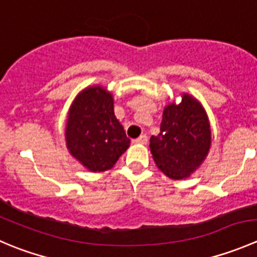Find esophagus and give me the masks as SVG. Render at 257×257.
Returning <instances> with one entry per match:
<instances>
[{
  "instance_id": "esophagus-1",
  "label": "esophagus",
  "mask_w": 257,
  "mask_h": 257,
  "mask_svg": "<svg viewBox=\"0 0 257 257\" xmlns=\"http://www.w3.org/2000/svg\"><path fill=\"white\" fill-rule=\"evenodd\" d=\"M147 142H148V137H147L146 134H142L139 138L134 139V143H138V144H147Z\"/></svg>"
}]
</instances>
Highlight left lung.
Segmentation results:
<instances>
[{"mask_svg":"<svg viewBox=\"0 0 257 257\" xmlns=\"http://www.w3.org/2000/svg\"><path fill=\"white\" fill-rule=\"evenodd\" d=\"M211 146V129L202 106L184 94L182 101L164 108L161 133L151 137L157 167L173 179L188 177L200 167Z\"/></svg>","mask_w":257,"mask_h":257,"instance_id":"obj_1","label":"left lung"}]
</instances>
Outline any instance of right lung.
<instances>
[{"instance_id":"right-lung-1","label":"right lung","mask_w":257,"mask_h":257,"mask_svg":"<svg viewBox=\"0 0 257 257\" xmlns=\"http://www.w3.org/2000/svg\"><path fill=\"white\" fill-rule=\"evenodd\" d=\"M65 136L70 153L93 172L111 168L131 142L114 115L113 96L100 86L85 89L76 96Z\"/></svg>"}]
</instances>
